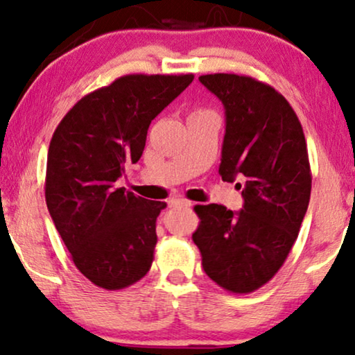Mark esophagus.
I'll list each match as a JSON object with an SVG mask.
<instances>
[{"label":"esophagus","instance_id":"esophagus-1","mask_svg":"<svg viewBox=\"0 0 355 355\" xmlns=\"http://www.w3.org/2000/svg\"><path fill=\"white\" fill-rule=\"evenodd\" d=\"M168 204H171V207H191L193 206L191 201H188V199H183V198L172 199Z\"/></svg>","mask_w":355,"mask_h":355}]
</instances>
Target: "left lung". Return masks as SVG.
Here are the masks:
<instances>
[{
	"instance_id": "1",
	"label": "left lung",
	"mask_w": 355,
	"mask_h": 355,
	"mask_svg": "<svg viewBox=\"0 0 355 355\" xmlns=\"http://www.w3.org/2000/svg\"><path fill=\"white\" fill-rule=\"evenodd\" d=\"M225 107L218 173L243 189V209L196 206L193 241L202 268L232 293L256 291L286 261L311 199L312 175L301 122L270 85L236 73L199 77Z\"/></svg>"
}]
</instances>
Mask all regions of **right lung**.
Returning <instances> with one entry per match:
<instances>
[{
  "mask_svg": "<svg viewBox=\"0 0 355 355\" xmlns=\"http://www.w3.org/2000/svg\"><path fill=\"white\" fill-rule=\"evenodd\" d=\"M193 78L123 76L83 96L54 130L46 206L76 267L99 288H127L151 268L156 218L167 204L116 182L141 157L149 123Z\"/></svg>",
  "mask_w": 355,
  "mask_h": 355,
  "instance_id": "obj_1",
  "label": "right lung"
}]
</instances>
